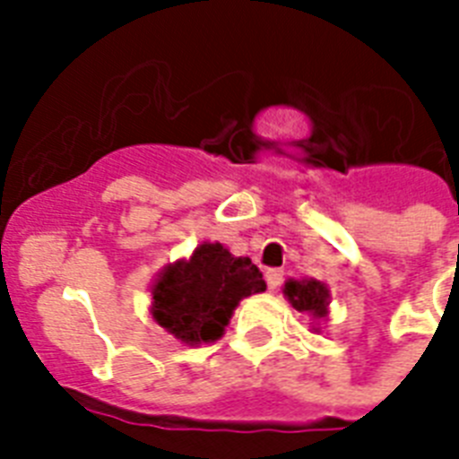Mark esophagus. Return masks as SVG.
I'll use <instances>...</instances> for the list:
<instances>
[{
  "label": "esophagus",
  "mask_w": 459,
  "mask_h": 459,
  "mask_svg": "<svg viewBox=\"0 0 459 459\" xmlns=\"http://www.w3.org/2000/svg\"><path fill=\"white\" fill-rule=\"evenodd\" d=\"M264 279H266V286L272 288V290H276V288L283 283V272H281V269H266Z\"/></svg>",
  "instance_id": "1"
}]
</instances>
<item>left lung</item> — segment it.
<instances>
[{
	"instance_id": "1",
	"label": "left lung",
	"mask_w": 459,
	"mask_h": 459,
	"mask_svg": "<svg viewBox=\"0 0 459 459\" xmlns=\"http://www.w3.org/2000/svg\"><path fill=\"white\" fill-rule=\"evenodd\" d=\"M286 295L298 312H309L312 316H326L328 290L319 281H288Z\"/></svg>"
}]
</instances>
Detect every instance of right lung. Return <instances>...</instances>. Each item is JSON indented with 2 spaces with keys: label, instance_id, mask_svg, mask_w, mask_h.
I'll list each match as a JSON object with an SVG mask.
<instances>
[{
  "label": "right lung",
  "instance_id": "1",
  "mask_svg": "<svg viewBox=\"0 0 459 459\" xmlns=\"http://www.w3.org/2000/svg\"><path fill=\"white\" fill-rule=\"evenodd\" d=\"M266 290L262 272L223 245L204 243L187 262L169 266L152 288V314L187 345L212 342L223 333L238 302Z\"/></svg>",
  "mask_w": 459,
  "mask_h": 459
}]
</instances>
